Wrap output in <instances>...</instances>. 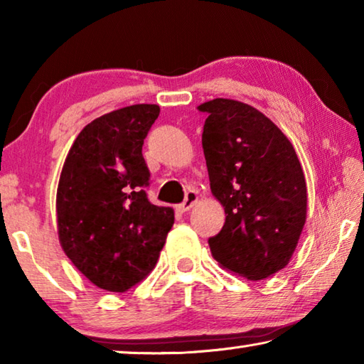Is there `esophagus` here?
<instances>
[{
  "label": "esophagus",
  "mask_w": 364,
  "mask_h": 364,
  "mask_svg": "<svg viewBox=\"0 0 364 364\" xmlns=\"http://www.w3.org/2000/svg\"><path fill=\"white\" fill-rule=\"evenodd\" d=\"M196 202H197V193H196V191H188L186 197H184V200H183V204L178 205V210H180V212H188V210H191V208H193V205L196 204Z\"/></svg>",
  "instance_id": "1"
}]
</instances>
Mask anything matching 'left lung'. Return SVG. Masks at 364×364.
Returning a JSON list of instances; mask_svg holds the SVG:
<instances>
[{"label": "left lung", "instance_id": "obj_1", "mask_svg": "<svg viewBox=\"0 0 364 364\" xmlns=\"http://www.w3.org/2000/svg\"><path fill=\"white\" fill-rule=\"evenodd\" d=\"M202 147L212 194L225 207L221 231L208 239L215 260L260 281L291 260L306 220V183L291 141L260 110L217 97Z\"/></svg>", "mask_w": 364, "mask_h": 364}]
</instances>
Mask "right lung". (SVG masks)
<instances>
[{
	"label": "right lung",
	"instance_id": "obj_1",
	"mask_svg": "<svg viewBox=\"0 0 364 364\" xmlns=\"http://www.w3.org/2000/svg\"><path fill=\"white\" fill-rule=\"evenodd\" d=\"M156 104H134L88 123L60 171L56 212L65 255L95 286L125 292L151 273L175 221L173 208L154 205L144 188V138Z\"/></svg>",
	"mask_w": 364,
	"mask_h": 364
}]
</instances>
